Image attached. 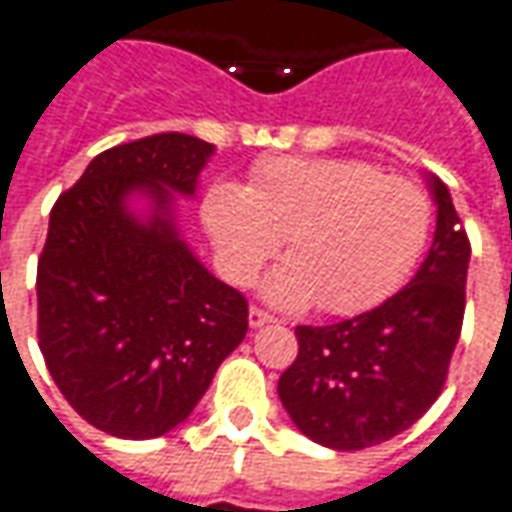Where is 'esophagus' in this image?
Here are the masks:
<instances>
[{
    "label": "esophagus",
    "instance_id": "obj_1",
    "mask_svg": "<svg viewBox=\"0 0 512 512\" xmlns=\"http://www.w3.org/2000/svg\"><path fill=\"white\" fill-rule=\"evenodd\" d=\"M269 323H274V317L269 314V311L257 309V306H252V309H249V326L260 328V326H269Z\"/></svg>",
    "mask_w": 512,
    "mask_h": 512
}]
</instances>
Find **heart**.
Wrapping results in <instances>:
<instances>
[{"label": "heart", "instance_id": "heart-1", "mask_svg": "<svg viewBox=\"0 0 512 512\" xmlns=\"http://www.w3.org/2000/svg\"><path fill=\"white\" fill-rule=\"evenodd\" d=\"M422 186L357 158H269L249 186L218 181L203 198V223L223 274L249 283L286 238L263 297L280 309L360 314L411 277L431 238Z\"/></svg>", "mask_w": 512, "mask_h": 512}]
</instances>
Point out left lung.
Returning a JSON list of instances; mask_svg holds the SVG:
<instances>
[{"mask_svg": "<svg viewBox=\"0 0 512 512\" xmlns=\"http://www.w3.org/2000/svg\"><path fill=\"white\" fill-rule=\"evenodd\" d=\"M436 232L411 283L334 326H297V360L277 382L291 422L331 450L408 431L442 394L465 317L470 243L448 186L428 175Z\"/></svg>", "mask_w": 512, "mask_h": 512, "instance_id": "obj_1", "label": "left lung"}]
</instances>
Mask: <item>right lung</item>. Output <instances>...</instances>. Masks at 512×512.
Returning <instances> with one entry per match:
<instances>
[{
	"mask_svg": "<svg viewBox=\"0 0 512 512\" xmlns=\"http://www.w3.org/2000/svg\"><path fill=\"white\" fill-rule=\"evenodd\" d=\"M215 144L158 133L104 150L50 212L39 348L64 399L118 439L164 436L246 337L249 309L192 255L175 195L195 198ZM135 197L148 201L141 216Z\"/></svg>",
	"mask_w": 512,
	"mask_h": 512,
	"instance_id": "obj_1",
	"label": "right lung"
}]
</instances>
